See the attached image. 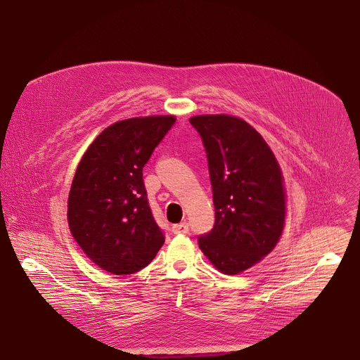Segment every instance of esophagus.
<instances>
[{"label":"esophagus","mask_w":360,"mask_h":360,"mask_svg":"<svg viewBox=\"0 0 360 360\" xmlns=\"http://www.w3.org/2000/svg\"><path fill=\"white\" fill-rule=\"evenodd\" d=\"M188 231H189V225L186 222H181L172 226L174 233H188Z\"/></svg>","instance_id":"esophagus-1"}]
</instances>
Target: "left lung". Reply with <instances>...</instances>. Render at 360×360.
I'll list each match as a JSON object with an SVG mask.
<instances>
[{"instance_id": "8db88e82", "label": "left lung", "mask_w": 360, "mask_h": 360, "mask_svg": "<svg viewBox=\"0 0 360 360\" xmlns=\"http://www.w3.org/2000/svg\"><path fill=\"white\" fill-rule=\"evenodd\" d=\"M189 122L207 150L215 205V225L198 245L217 269L236 275L262 261L282 235V172L265 139L243 120L219 114Z\"/></svg>"}]
</instances>
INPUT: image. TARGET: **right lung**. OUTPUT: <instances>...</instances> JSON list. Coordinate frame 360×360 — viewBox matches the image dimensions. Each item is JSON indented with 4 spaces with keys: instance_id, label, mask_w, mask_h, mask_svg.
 <instances>
[{
    "instance_id": "add662e5",
    "label": "right lung",
    "mask_w": 360,
    "mask_h": 360,
    "mask_svg": "<svg viewBox=\"0 0 360 360\" xmlns=\"http://www.w3.org/2000/svg\"><path fill=\"white\" fill-rule=\"evenodd\" d=\"M175 120L118 121L94 139L78 164L68 198L70 231L88 258L110 274L141 271L165 242L149 208L142 168Z\"/></svg>"
}]
</instances>
